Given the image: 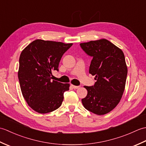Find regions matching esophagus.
I'll return each mask as SVG.
<instances>
[{"label": "esophagus", "mask_w": 146, "mask_h": 146, "mask_svg": "<svg viewBox=\"0 0 146 146\" xmlns=\"http://www.w3.org/2000/svg\"><path fill=\"white\" fill-rule=\"evenodd\" d=\"M71 86H72V88H74V89H78L80 87L79 86H75V85H71Z\"/></svg>", "instance_id": "1"}]
</instances>
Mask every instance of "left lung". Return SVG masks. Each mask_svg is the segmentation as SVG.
<instances>
[{
	"label": "left lung",
	"instance_id": "1",
	"mask_svg": "<svg viewBox=\"0 0 146 146\" xmlns=\"http://www.w3.org/2000/svg\"><path fill=\"white\" fill-rule=\"evenodd\" d=\"M80 46L93 58L89 73L97 80L94 86H84L88 94L82 104L92 113L105 115L117 106L124 92L127 75L124 54L105 39L80 43Z\"/></svg>",
	"mask_w": 146,
	"mask_h": 146
}]
</instances>
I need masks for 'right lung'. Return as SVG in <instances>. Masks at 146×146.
<instances>
[{
    "label": "right lung",
    "mask_w": 146,
    "mask_h": 146,
    "mask_svg": "<svg viewBox=\"0 0 146 146\" xmlns=\"http://www.w3.org/2000/svg\"><path fill=\"white\" fill-rule=\"evenodd\" d=\"M73 43L36 39L21 52L18 78L23 97L33 110L46 113L56 110L69 90V83L51 80L62 56Z\"/></svg>",
    "instance_id": "1"
}]
</instances>
